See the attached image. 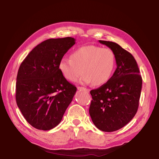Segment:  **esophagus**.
Masks as SVG:
<instances>
[{
    "label": "esophagus",
    "mask_w": 159,
    "mask_h": 159,
    "mask_svg": "<svg viewBox=\"0 0 159 159\" xmlns=\"http://www.w3.org/2000/svg\"><path fill=\"white\" fill-rule=\"evenodd\" d=\"M77 89L79 90H84V91H86V92H88V93H89V91H90L89 90L87 89V88H83V87H78Z\"/></svg>",
    "instance_id": "1"
}]
</instances>
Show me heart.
Instances as JSON below:
<instances>
[{
  "mask_svg": "<svg viewBox=\"0 0 159 159\" xmlns=\"http://www.w3.org/2000/svg\"><path fill=\"white\" fill-rule=\"evenodd\" d=\"M116 67V56L110 48L97 45H86L78 48L71 58H62L59 69L66 79L76 80L80 75L83 83L92 82L94 85H101L111 79Z\"/></svg>",
  "mask_w": 159,
  "mask_h": 159,
  "instance_id": "b5f03b06",
  "label": "heart"
}]
</instances>
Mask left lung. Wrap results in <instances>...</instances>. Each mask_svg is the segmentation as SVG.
Wrapping results in <instances>:
<instances>
[{
	"label": "left lung",
	"instance_id": "left-lung-1",
	"mask_svg": "<svg viewBox=\"0 0 159 159\" xmlns=\"http://www.w3.org/2000/svg\"><path fill=\"white\" fill-rule=\"evenodd\" d=\"M113 50L117 68L105 84L92 90L89 113L97 128L104 132L119 130L136 114L142 79L136 60L131 54L111 41H99Z\"/></svg>",
	"mask_w": 159,
	"mask_h": 159
}]
</instances>
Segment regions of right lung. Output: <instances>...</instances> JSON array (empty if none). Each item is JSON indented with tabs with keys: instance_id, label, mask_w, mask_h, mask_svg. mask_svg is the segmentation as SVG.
<instances>
[{
	"instance_id": "add662e5",
	"label": "right lung",
	"mask_w": 159,
	"mask_h": 159,
	"mask_svg": "<svg viewBox=\"0 0 159 159\" xmlns=\"http://www.w3.org/2000/svg\"><path fill=\"white\" fill-rule=\"evenodd\" d=\"M75 43L71 37L48 39L35 47L19 68L16 102L26 121L38 130L56 127L76 92L59 69L64 54Z\"/></svg>"
}]
</instances>
